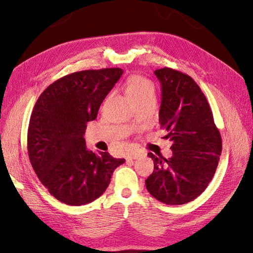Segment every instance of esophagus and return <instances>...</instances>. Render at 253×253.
Segmentation results:
<instances>
[{
  "label": "esophagus",
  "instance_id": "34e87169",
  "mask_svg": "<svg viewBox=\"0 0 253 253\" xmlns=\"http://www.w3.org/2000/svg\"><path fill=\"white\" fill-rule=\"evenodd\" d=\"M142 152H131L130 154L127 155V160H136L138 158L142 157Z\"/></svg>",
  "mask_w": 253,
  "mask_h": 253
}]
</instances>
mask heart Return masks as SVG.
Wrapping results in <instances>:
<instances>
[{"mask_svg": "<svg viewBox=\"0 0 253 253\" xmlns=\"http://www.w3.org/2000/svg\"><path fill=\"white\" fill-rule=\"evenodd\" d=\"M125 91L136 103L143 98L154 95V85L151 80L141 75H130L125 82Z\"/></svg>", "mask_w": 253, "mask_h": 253, "instance_id": "obj_1", "label": "heart"}]
</instances>
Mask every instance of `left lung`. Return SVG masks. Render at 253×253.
<instances>
[{
  "label": "left lung",
  "mask_w": 253,
  "mask_h": 253,
  "mask_svg": "<svg viewBox=\"0 0 253 253\" xmlns=\"http://www.w3.org/2000/svg\"><path fill=\"white\" fill-rule=\"evenodd\" d=\"M162 85L161 128L173 142V155L152 158L154 170L146 187L160 202L178 206L195 200L212 180L222 153V138L209 102L187 74L164 67L154 72Z\"/></svg>",
  "instance_id": "obj_1"
}]
</instances>
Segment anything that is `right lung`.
<instances>
[{
    "mask_svg": "<svg viewBox=\"0 0 253 253\" xmlns=\"http://www.w3.org/2000/svg\"><path fill=\"white\" fill-rule=\"evenodd\" d=\"M123 75V69H88L51 84L32 110L27 148L32 169L47 191L68 206H84L109 187L113 171L125 162L85 147L87 123Z\"/></svg>",
    "mask_w": 253,
    "mask_h": 253,
    "instance_id": "obj_1",
    "label": "right lung"
}]
</instances>
